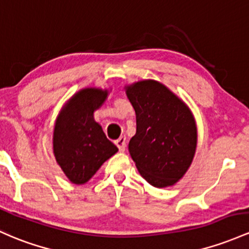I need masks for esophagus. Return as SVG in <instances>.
Instances as JSON below:
<instances>
[{
  "label": "esophagus",
  "mask_w": 249,
  "mask_h": 249,
  "mask_svg": "<svg viewBox=\"0 0 249 249\" xmlns=\"http://www.w3.org/2000/svg\"><path fill=\"white\" fill-rule=\"evenodd\" d=\"M114 143H116V145L118 146L119 151H125V147H126V137L125 136H122V137H119L118 139H116L114 141Z\"/></svg>",
  "instance_id": "obj_1"
}]
</instances>
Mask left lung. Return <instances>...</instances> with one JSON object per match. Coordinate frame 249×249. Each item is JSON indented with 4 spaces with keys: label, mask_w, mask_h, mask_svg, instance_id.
Listing matches in <instances>:
<instances>
[{
    "label": "left lung",
    "mask_w": 249,
    "mask_h": 249,
    "mask_svg": "<svg viewBox=\"0 0 249 249\" xmlns=\"http://www.w3.org/2000/svg\"><path fill=\"white\" fill-rule=\"evenodd\" d=\"M136 112L129 151L139 174L156 188L174 185L195 155L197 132L188 106L164 85L144 80L126 87Z\"/></svg>",
    "instance_id": "1"
}]
</instances>
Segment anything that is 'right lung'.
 I'll use <instances>...</instances> for the list:
<instances>
[{
  "label": "right lung",
  "mask_w": 249,
  "mask_h": 249,
  "mask_svg": "<svg viewBox=\"0 0 249 249\" xmlns=\"http://www.w3.org/2000/svg\"><path fill=\"white\" fill-rule=\"evenodd\" d=\"M107 97V91L85 89L78 92L59 114L54 127L55 160L72 183L84 184L97 173L118 147L106 138L93 112Z\"/></svg>",
  "instance_id": "1"
}]
</instances>
